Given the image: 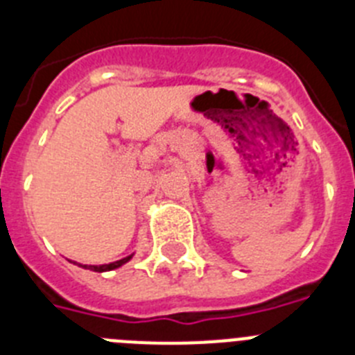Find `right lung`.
Here are the masks:
<instances>
[{
	"label": "right lung",
	"instance_id": "1",
	"mask_svg": "<svg viewBox=\"0 0 355 355\" xmlns=\"http://www.w3.org/2000/svg\"><path fill=\"white\" fill-rule=\"evenodd\" d=\"M131 258H133V254H131V256H126V258L119 259V261L108 263V265H80V266H83V268H89V270H94V272H110V270H115V268H119V266H122L124 263H128Z\"/></svg>",
	"mask_w": 355,
	"mask_h": 355
}]
</instances>
